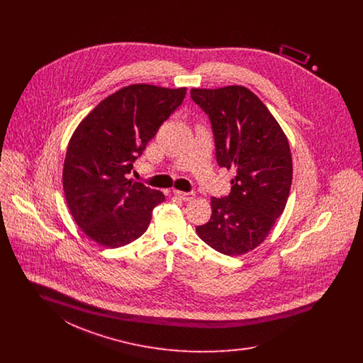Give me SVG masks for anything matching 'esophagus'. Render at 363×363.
<instances>
[{
	"instance_id": "esophagus-1",
	"label": "esophagus",
	"mask_w": 363,
	"mask_h": 363,
	"mask_svg": "<svg viewBox=\"0 0 363 363\" xmlns=\"http://www.w3.org/2000/svg\"><path fill=\"white\" fill-rule=\"evenodd\" d=\"M174 194L178 196L182 201H190L194 199V193L193 191H179V190H174Z\"/></svg>"
}]
</instances>
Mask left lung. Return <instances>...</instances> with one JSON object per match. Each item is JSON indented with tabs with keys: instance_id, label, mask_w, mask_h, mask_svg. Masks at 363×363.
Instances as JSON below:
<instances>
[{
	"instance_id": "8db88e82",
	"label": "left lung",
	"mask_w": 363,
	"mask_h": 363,
	"mask_svg": "<svg viewBox=\"0 0 363 363\" xmlns=\"http://www.w3.org/2000/svg\"><path fill=\"white\" fill-rule=\"evenodd\" d=\"M190 96L209 116L218 164L235 172L230 194L212 197L211 219L196 231L219 253L241 256L265 241L286 208L293 181L289 140L246 86L191 88Z\"/></svg>"
}]
</instances>
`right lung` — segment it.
<instances>
[{
  "label": "right lung",
  "instance_id": "1",
  "mask_svg": "<svg viewBox=\"0 0 363 363\" xmlns=\"http://www.w3.org/2000/svg\"><path fill=\"white\" fill-rule=\"evenodd\" d=\"M186 88L123 86L98 104L73 132L62 170L72 218L88 238L121 247L148 228L164 194L126 174L159 126L184 102Z\"/></svg>",
  "mask_w": 363,
  "mask_h": 363
}]
</instances>
